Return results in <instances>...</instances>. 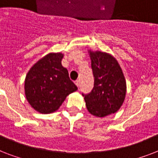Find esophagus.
<instances>
[{"instance_id":"1","label":"esophagus","mask_w":158,"mask_h":158,"mask_svg":"<svg viewBox=\"0 0 158 158\" xmlns=\"http://www.w3.org/2000/svg\"><path fill=\"white\" fill-rule=\"evenodd\" d=\"M74 84H75V85H76L77 87L79 86V80H76V81L74 82Z\"/></svg>"}]
</instances>
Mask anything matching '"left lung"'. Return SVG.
<instances>
[{
	"mask_svg": "<svg viewBox=\"0 0 158 158\" xmlns=\"http://www.w3.org/2000/svg\"><path fill=\"white\" fill-rule=\"evenodd\" d=\"M94 77L92 92L84 97L89 112L96 117L114 114L122 106L126 95V81L122 69L112 55L88 50Z\"/></svg>",
	"mask_w": 158,
	"mask_h": 158,
	"instance_id": "8db88e82",
	"label": "left lung"
}]
</instances>
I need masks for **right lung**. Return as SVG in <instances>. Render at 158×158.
<instances>
[{
	"instance_id": "1",
	"label": "right lung",
	"mask_w": 158,
	"mask_h": 158,
	"mask_svg": "<svg viewBox=\"0 0 158 158\" xmlns=\"http://www.w3.org/2000/svg\"><path fill=\"white\" fill-rule=\"evenodd\" d=\"M64 54L50 52L39 59L26 74L24 94L28 104L38 112L56 111L66 97L77 90L62 66Z\"/></svg>"
}]
</instances>
